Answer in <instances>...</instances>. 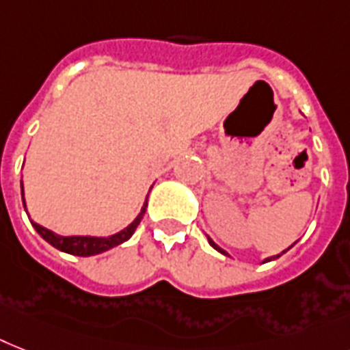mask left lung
<instances>
[{"mask_svg": "<svg viewBox=\"0 0 350 350\" xmlns=\"http://www.w3.org/2000/svg\"><path fill=\"white\" fill-rule=\"evenodd\" d=\"M210 244H212V246H214V248L217 250V252H221V254H226V252H223V250H221L219 246H217V244L214 243V241H210ZM277 257H280V255H277ZM277 257H271V258H277ZM271 258H266V262H268V260H271Z\"/></svg>", "mask_w": 350, "mask_h": 350, "instance_id": "obj_1", "label": "left lung"}]
</instances>
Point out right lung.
<instances>
[{"label":"right lung","mask_w":350,"mask_h":350,"mask_svg":"<svg viewBox=\"0 0 350 350\" xmlns=\"http://www.w3.org/2000/svg\"><path fill=\"white\" fill-rule=\"evenodd\" d=\"M21 194H23V187H21ZM146 208H147V201L144 204V208L142 212L138 214L133 223L127 226L126 230H122L120 234L116 235H111V237H88V235H72V237H62V235H57L50 230L42 228L41 224L33 223V228L37 230V234L41 235L42 239L50 243L52 246H55L57 250H61V252H66V254H72V255H79V257H90V255H96V254H102V252H107V250L115 248L118 244L126 243L129 239L131 235L135 234L136 226L140 224L142 217L146 214Z\"/></svg>","instance_id":"add662e5"}]
</instances>
